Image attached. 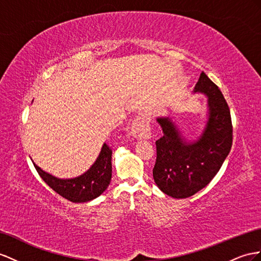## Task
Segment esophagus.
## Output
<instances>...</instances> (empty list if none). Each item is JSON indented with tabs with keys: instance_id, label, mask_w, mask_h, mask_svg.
I'll return each mask as SVG.
<instances>
[{
	"instance_id": "esophagus-1",
	"label": "esophagus",
	"mask_w": 261,
	"mask_h": 261,
	"mask_svg": "<svg viewBox=\"0 0 261 261\" xmlns=\"http://www.w3.org/2000/svg\"><path fill=\"white\" fill-rule=\"evenodd\" d=\"M131 135L137 139H149L151 137V128L149 118L141 115L137 117L131 124Z\"/></svg>"
}]
</instances>
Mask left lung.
Listing matches in <instances>:
<instances>
[{
    "mask_svg": "<svg viewBox=\"0 0 261 261\" xmlns=\"http://www.w3.org/2000/svg\"><path fill=\"white\" fill-rule=\"evenodd\" d=\"M194 92L208 98V120L196 141L188 142L169 117L158 118L163 136L155 142L153 178L164 194L186 198L204 189L229 154L232 144L230 111L222 91L202 71Z\"/></svg>",
    "mask_w": 261,
    "mask_h": 261,
    "instance_id": "1",
    "label": "left lung"
}]
</instances>
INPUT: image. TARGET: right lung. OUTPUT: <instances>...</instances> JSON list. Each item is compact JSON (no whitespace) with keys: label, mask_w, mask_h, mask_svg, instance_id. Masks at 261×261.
Here are the masks:
<instances>
[{"label":"right lung","mask_w":261,"mask_h":261,"mask_svg":"<svg viewBox=\"0 0 261 261\" xmlns=\"http://www.w3.org/2000/svg\"><path fill=\"white\" fill-rule=\"evenodd\" d=\"M112 150L103 143L96 162L84 174L73 178H58L43 171L34 162L37 173L50 189L72 203H85L100 196L111 181Z\"/></svg>","instance_id":"1"}]
</instances>
